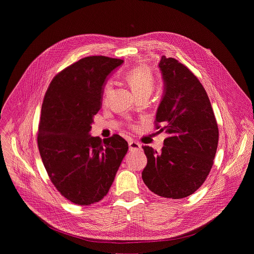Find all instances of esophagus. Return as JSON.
<instances>
[{
	"label": "esophagus",
	"instance_id": "1",
	"mask_svg": "<svg viewBox=\"0 0 254 254\" xmlns=\"http://www.w3.org/2000/svg\"><path fill=\"white\" fill-rule=\"evenodd\" d=\"M128 147H129V150H130V151H136V150H139V149L141 148V144L138 143L137 141L129 140V141H128Z\"/></svg>",
	"mask_w": 254,
	"mask_h": 254
}]
</instances>
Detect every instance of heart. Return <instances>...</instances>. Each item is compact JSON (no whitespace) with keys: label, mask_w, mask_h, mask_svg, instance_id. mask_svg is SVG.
Segmentation results:
<instances>
[{"label":"heart","mask_w":254,"mask_h":254,"mask_svg":"<svg viewBox=\"0 0 254 254\" xmlns=\"http://www.w3.org/2000/svg\"><path fill=\"white\" fill-rule=\"evenodd\" d=\"M125 79L130 89L132 90L134 96L142 93H152L155 87V77L152 70L146 65H138L130 70H128L125 74ZM112 84L111 82H106L103 86V101H106L111 93Z\"/></svg>","instance_id":"1"}]
</instances>
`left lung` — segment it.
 <instances>
[{"mask_svg": "<svg viewBox=\"0 0 254 254\" xmlns=\"http://www.w3.org/2000/svg\"><path fill=\"white\" fill-rule=\"evenodd\" d=\"M164 92L156 115L169 136L162 152L142 147L148 158L143 183L158 196L182 199L205 182L213 166L219 131L209 97L198 78L182 63L162 56ZM158 128L160 127H157Z\"/></svg>", "mask_w": 254, "mask_h": 254, "instance_id": "1", "label": "left lung"}]
</instances>
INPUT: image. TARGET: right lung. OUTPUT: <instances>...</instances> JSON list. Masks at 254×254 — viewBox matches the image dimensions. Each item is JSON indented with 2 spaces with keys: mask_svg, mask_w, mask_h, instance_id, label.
Returning a JSON list of instances; mask_svg holds the SVG:
<instances>
[{
  "mask_svg": "<svg viewBox=\"0 0 254 254\" xmlns=\"http://www.w3.org/2000/svg\"><path fill=\"white\" fill-rule=\"evenodd\" d=\"M123 63L105 56L82 58L53 78L43 100L40 156L56 189L77 205L96 203L108 193L128 150L119 134L90 135L107 77Z\"/></svg>",
  "mask_w": 254,
  "mask_h": 254,
  "instance_id": "add662e5",
  "label": "right lung"
}]
</instances>
